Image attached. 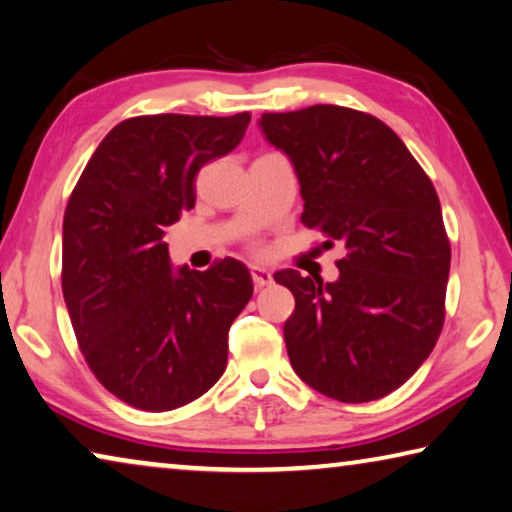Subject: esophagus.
Wrapping results in <instances>:
<instances>
[{"mask_svg": "<svg viewBox=\"0 0 512 512\" xmlns=\"http://www.w3.org/2000/svg\"><path fill=\"white\" fill-rule=\"evenodd\" d=\"M250 273H253V282H255L257 289L269 287L273 282V273L269 269H264V266L253 264V266H250Z\"/></svg>", "mask_w": 512, "mask_h": 512, "instance_id": "34e87169", "label": "esophagus"}]
</instances>
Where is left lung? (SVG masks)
<instances>
[{
  "label": "left lung",
  "mask_w": 512,
  "mask_h": 512,
  "mask_svg": "<svg viewBox=\"0 0 512 512\" xmlns=\"http://www.w3.org/2000/svg\"><path fill=\"white\" fill-rule=\"evenodd\" d=\"M266 139L289 154L300 223L339 246V280L278 271L296 298L289 362L316 392L344 403L399 389L444 326L451 243L431 177L383 120L337 104L262 113Z\"/></svg>",
  "instance_id": "1"
}]
</instances>
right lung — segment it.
Instances as JSON below:
<instances>
[{"instance_id": "add662e5", "label": "right lung", "mask_w": 512, "mask_h": 512, "mask_svg": "<svg viewBox=\"0 0 512 512\" xmlns=\"http://www.w3.org/2000/svg\"><path fill=\"white\" fill-rule=\"evenodd\" d=\"M250 113H157L97 145L63 216L61 287L88 369L120 401L166 412L227 367V330L253 296L232 257L170 271L164 234L196 205L198 170L241 143Z\"/></svg>"}]
</instances>
